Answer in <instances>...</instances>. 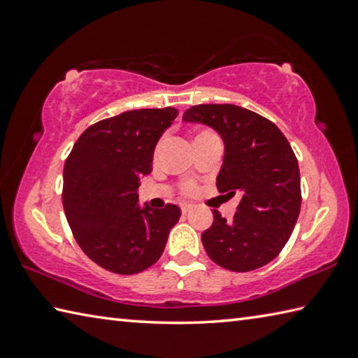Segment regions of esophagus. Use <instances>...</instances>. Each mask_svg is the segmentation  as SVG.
<instances>
[{"instance_id":"1","label":"esophagus","mask_w":358,"mask_h":358,"mask_svg":"<svg viewBox=\"0 0 358 358\" xmlns=\"http://www.w3.org/2000/svg\"><path fill=\"white\" fill-rule=\"evenodd\" d=\"M191 208H192L191 203H181V211H183V213H187V211H191Z\"/></svg>"}]
</instances>
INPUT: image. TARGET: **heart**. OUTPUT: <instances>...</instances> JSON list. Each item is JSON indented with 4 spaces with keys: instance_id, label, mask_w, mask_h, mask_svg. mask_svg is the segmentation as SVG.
<instances>
[{
    "instance_id": "b5f03b06",
    "label": "heart",
    "mask_w": 358,
    "mask_h": 358,
    "mask_svg": "<svg viewBox=\"0 0 358 358\" xmlns=\"http://www.w3.org/2000/svg\"><path fill=\"white\" fill-rule=\"evenodd\" d=\"M194 191H196V185L194 183H185V186H183V192H186V194H192Z\"/></svg>"
}]
</instances>
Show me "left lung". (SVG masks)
I'll use <instances>...</instances> for the list:
<instances>
[{
    "label": "left lung",
    "instance_id": "1",
    "mask_svg": "<svg viewBox=\"0 0 358 358\" xmlns=\"http://www.w3.org/2000/svg\"><path fill=\"white\" fill-rule=\"evenodd\" d=\"M189 123L213 128L224 141V162L216 187L240 194L234 220L213 210L202 234L208 257L230 271H251L282 251L300 215L299 161L275 123L234 104H199L183 113Z\"/></svg>",
    "mask_w": 358,
    "mask_h": 358
}]
</instances>
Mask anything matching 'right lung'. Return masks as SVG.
Returning <instances> with one entry per match:
<instances>
[{
	"instance_id": "right-lung-1",
	"label": "right lung",
	"mask_w": 358,
	"mask_h": 358,
	"mask_svg": "<svg viewBox=\"0 0 358 358\" xmlns=\"http://www.w3.org/2000/svg\"><path fill=\"white\" fill-rule=\"evenodd\" d=\"M178 110L141 108L101 120L78 137L63 172V207L82 251L112 273L136 275L157 262L181 211L138 205L141 178Z\"/></svg>"
}]
</instances>
